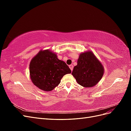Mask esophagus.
Wrapping results in <instances>:
<instances>
[{"instance_id":"34e87169","label":"esophagus","mask_w":131,"mask_h":131,"mask_svg":"<svg viewBox=\"0 0 131 131\" xmlns=\"http://www.w3.org/2000/svg\"><path fill=\"white\" fill-rule=\"evenodd\" d=\"M69 68H70V69L71 70L73 71V66L72 64H71V65L69 66Z\"/></svg>"}]
</instances>
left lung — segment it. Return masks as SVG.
<instances>
[{
  "label": "left lung",
  "mask_w": 131,
  "mask_h": 131,
  "mask_svg": "<svg viewBox=\"0 0 131 131\" xmlns=\"http://www.w3.org/2000/svg\"><path fill=\"white\" fill-rule=\"evenodd\" d=\"M104 67L92 51L81 53L78 64L74 67L73 76L77 82L85 88L98 84L104 74Z\"/></svg>",
  "instance_id": "1"
}]
</instances>
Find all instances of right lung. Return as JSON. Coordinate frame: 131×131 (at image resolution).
I'll list each match as a JSON object with an SVG mask.
<instances>
[{
    "instance_id": "1",
    "label": "right lung",
    "mask_w": 131,
    "mask_h": 131,
    "mask_svg": "<svg viewBox=\"0 0 131 131\" xmlns=\"http://www.w3.org/2000/svg\"><path fill=\"white\" fill-rule=\"evenodd\" d=\"M31 80L39 89L45 91L54 89L64 75L71 73L66 63L58 59L49 50H41L31 59L29 64Z\"/></svg>"
}]
</instances>
